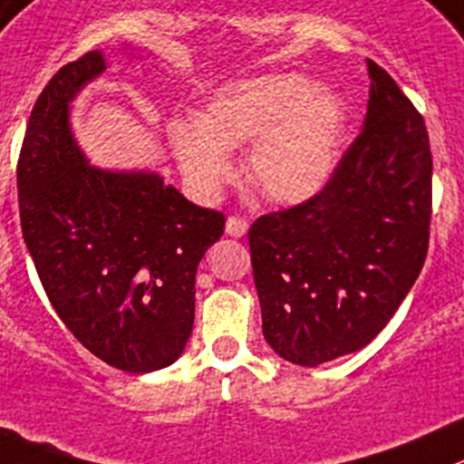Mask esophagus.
I'll use <instances>...</instances> for the list:
<instances>
[{"label":"esophagus","mask_w":464,"mask_h":464,"mask_svg":"<svg viewBox=\"0 0 464 464\" xmlns=\"http://www.w3.org/2000/svg\"><path fill=\"white\" fill-rule=\"evenodd\" d=\"M225 232L229 237H244L248 232V220L244 216H229L227 223H225Z\"/></svg>","instance_id":"34e87169"}]
</instances>
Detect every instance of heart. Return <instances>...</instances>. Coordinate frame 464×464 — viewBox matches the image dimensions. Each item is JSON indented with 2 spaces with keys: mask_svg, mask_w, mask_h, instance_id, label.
Here are the masks:
<instances>
[{
  "mask_svg": "<svg viewBox=\"0 0 464 464\" xmlns=\"http://www.w3.org/2000/svg\"><path fill=\"white\" fill-rule=\"evenodd\" d=\"M343 107L303 74H264L227 83L170 130L179 170L200 198L235 178L227 150L250 143L246 173L266 200L295 205L314 196L337 161Z\"/></svg>",
  "mask_w": 464,
  "mask_h": 464,
  "instance_id": "obj_1",
  "label": "heart"
}]
</instances>
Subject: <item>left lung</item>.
I'll return each mask as SVG.
<instances>
[{"label": "left lung", "instance_id": "1", "mask_svg": "<svg viewBox=\"0 0 464 464\" xmlns=\"http://www.w3.org/2000/svg\"><path fill=\"white\" fill-rule=\"evenodd\" d=\"M364 127L312 198L248 229L268 346L316 367L367 346L421 273L433 214L426 122L367 59Z\"/></svg>", "mask_w": 464, "mask_h": 464}]
</instances>
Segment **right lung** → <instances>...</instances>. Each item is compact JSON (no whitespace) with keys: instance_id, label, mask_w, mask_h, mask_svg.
Wrapping results in <instances>:
<instances>
[{"instance_id":"obj_1","label":"right lung","mask_w":464,"mask_h":464,"mask_svg":"<svg viewBox=\"0 0 464 464\" xmlns=\"http://www.w3.org/2000/svg\"><path fill=\"white\" fill-rule=\"evenodd\" d=\"M104 70L86 52L50 79L17 157L22 237L65 328L130 373L169 367L187 346L196 271L225 214L188 202L154 173L91 169L68 127V102Z\"/></svg>"}]
</instances>
